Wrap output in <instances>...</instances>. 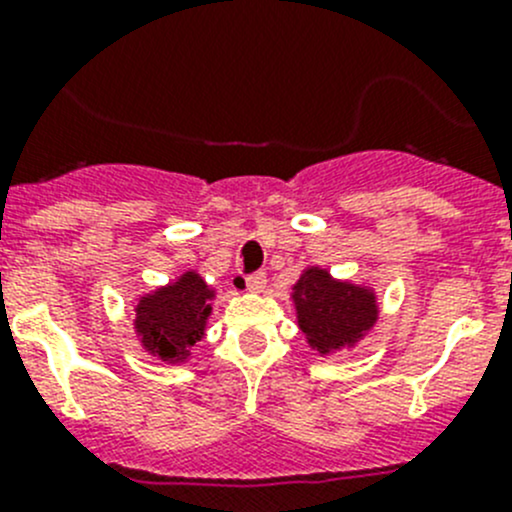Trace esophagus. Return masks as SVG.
<instances>
[{"mask_svg": "<svg viewBox=\"0 0 512 512\" xmlns=\"http://www.w3.org/2000/svg\"><path fill=\"white\" fill-rule=\"evenodd\" d=\"M265 285H267L265 272H255V275L242 277V287L250 289V292H262V289H265Z\"/></svg>", "mask_w": 512, "mask_h": 512, "instance_id": "obj_1", "label": "esophagus"}]
</instances>
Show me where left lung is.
I'll return each mask as SVG.
<instances>
[{
	"label": "left lung",
	"mask_w": 512,
	"mask_h": 512,
	"mask_svg": "<svg viewBox=\"0 0 512 512\" xmlns=\"http://www.w3.org/2000/svg\"><path fill=\"white\" fill-rule=\"evenodd\" d=\"M297 324L319 356L354 347L379 319L371 287L334 280L322 267H307L292 287Z\"/></svg>",
	"instance_id": "1"
}]
</instances>
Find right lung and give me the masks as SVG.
Returning <instances> with one entry per match:
<instances>
[{
  "label": "right lung",
  "instance_id": "right-lung-1",
  "mask_svg": "<svg viewBox=\"0 0 512 512\" xmlns=\"http://www.w3.org/2000/svg\"><path fill=\"white\" fill-rule=\"evenodd\" d=\"M213 297L215 289L198 272H185L170 285L143 294L133 319L143 349L168 364L188 359L190 347L203 339Z\"/></svg>",
  "mask_w": 512,
  "mask_h": 512
}]
</instances>
